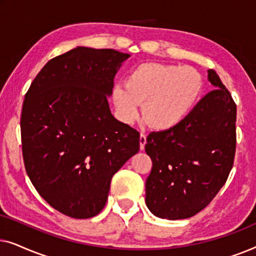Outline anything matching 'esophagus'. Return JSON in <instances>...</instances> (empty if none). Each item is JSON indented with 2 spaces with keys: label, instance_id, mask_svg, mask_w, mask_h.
Here are the masks:
<instances>
[{
  "label": "esophagus",
  "instance_id": "obj_1",
  "mask_svg": "<svg viewBox=\"0 0 256 256\" xmlns=\"http://www.w3.org/2000/svg\"><path fill=\"white\" fill-rule=\"evenodd\" d=\"M146 143V135L141 132V135H140V149L141 150L144 149Z\"/></svg>",
  "mask_w": 256,
  "mask_h": 256
}]
</instances>
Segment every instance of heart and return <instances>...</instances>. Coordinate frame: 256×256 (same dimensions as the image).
I'll return each mask as SVG.
<instances>
[{
	"label": "heart",
	"mask_w": 256,
	"mask_h": 256,
	"mask_svg": "<svg viewBox=\"0 0 256 256\" xmlns=\"http://www.w3.org/2000/svg\"><path fill=\"white\" fill-rule=\"evenodd\" d=\"M202 88V76L194 68L143 62L129 71L126 84H115L112 101L124 124L138 120L143 104V114L150 124L170 130L190 116Z\"/></svg>",
	"instance_id": "1"
}]
</instances>
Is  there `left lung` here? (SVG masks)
<instances>
[{
	"label": "left lung",
	"instance_id": "obj_1",
	"mask_svg": "<svg viewBox=\"0 0 256 256\" xmlns=\"http://www.w3.org/2000/svg\"><path fill=\"white\" fill-rule=\"evenodd\" d=\"M214 90L183 124L146 138L152 160L146 182V204L162 219H186L206 208L233 166L236 106L219 76L208 71Z\"/></svg>",
	"mask_w": 256,
	"mask_h": 256
}]
</instances>
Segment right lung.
I'll return each instance as SVG.
<instances>
[{"label":"right lung","mask_w":256,"mask_h":256,"mask_svg":"<svg viewBox=\"0 0 256 256\" xmlns=\"http://www.w3.org/2000/svg\"><path fill=\"white\" fill-rule=\"evenodd\" d=\"M129 57L76 46L48 62L26 94V174L42 198L71 218H92L104 208L112 177L140 149V132L115 118L108 104Z\"/></svg>","instance_id":"add662e5"}]
</instances>
